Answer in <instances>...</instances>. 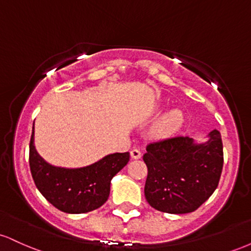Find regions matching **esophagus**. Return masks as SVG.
I'll list each match as a JSON object with an SVG mask.
<instances>
[{"instance_id":"34e87169","label":"esophagus","mask_w":251,"mask_h":251,"mask_svg":"<svg viewBox=\"0 0 251 251\" xmlns=\"http://www.w3.org/2000/svg\"><path fill=\"white\" fill-rule=\"evenodd\" d=\"M131 157L133 158V159H139V158L142 157V152H140V150L139 149L131 150Z\"/></svg>"}]
</instances>
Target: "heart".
<instances>
[{"label": "heart", "mask_w": 251, "mask_h": 251, "mask_svg": "<svg viewBox=\"0 0 251 251\" xmlns=\"http://www.w3.org/2000/svg\"><path fill=\"white\" fill-rule=\"evenodd\" d=\"M184 124V113L180 109H172L160 118L151 129V134L157 139H166L179 131Z\"/></svg>", "instance_id": "obj_1"}]
</instances>
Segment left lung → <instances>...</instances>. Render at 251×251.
I'll use <instances>...</instances> for the list:
<instances>
[{"label": "left lung", "instance_id": "left-lung-1", "mask_svg": "<svg viewBox=\"0 0 251 251\" xmlns=\"http://www.w3.org/2000/svg\"><path fill=\"white\" fill-rule=\"evenodd\" d=\"M143 159L148 166L145 198L168 214L197 210L214 194L223 169V144L214 129L209 140L196 144L183 135L150 143Z\"/></svg>", "mask_w": 251, "mask_h": 251}]
</instances>
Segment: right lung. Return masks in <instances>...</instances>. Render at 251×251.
<instances>
[{"mask_svg": "<svg viewBox=\"0 0 251 251\" xmlns=\"http://www.w3.org/2000/svg\"><path fill=\"white\" fill-rule=\"evenodd\" d=\"M129 160L128 152L106 155L80 169L50 165L34 146V126L29 143V166L36 188L51 205L67 214L93 211L107 201L111 179Z\"/></svg>", "mask_w": 251, "mask_h": 251, "instance_id": "right-lung-1", "label": "right lung"}]
</instances>
